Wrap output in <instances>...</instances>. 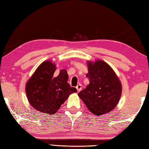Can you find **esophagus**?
<instances>
[{"instance_id":"1","label":"esophagus","mask_w":149,"mask_h":149,"mask_svg":"<svg viewBox=\"0 0 149 149\" xmlns=\"http://www.w3.org/2000/svg\"><path fill=\"white\" fill-rule=\"evenodd\" d=\"M76 89H77V91H78V92H79V91L82 90V85L80 84H78L76 86Z\"/></svg>"}]
</instances>
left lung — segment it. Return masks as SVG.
<instances>
[{
    "instance_id": "left-lung-1",
    "label": "left lung",
    "mask_w": 149,
    "mask_h": 149,
    "mask_svg": "<svg viewBox=\"0 0 149 149\" xmlns=\"http://www.w3.org/2000/svg\"><path fill=\"white\" fill-rule=\"evenodd\" d=\"M86 77L90 84L78 95L94 115L109 113L118 104L122 94V84L113 68L102 60L87 61Z\"/></svg>"
}]
</instances>
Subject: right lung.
<instances>
[{"instance_id": "right-lung-1", "label": "right lung", "mask_w": 149, "mask_h": 149, "mask_svg": "<svg viewBox=\"0 0 149 149\" xmlns=\"http://www.w3.org/2000/svg\"><path fill=\"white\" fill-rule=\"evenodd\" d=\"M56 66L50 60L41 63L26 85L28 101L33 108L43 113L53 115L70 94L77 92L68 83L66 70H60L54 77Z\"/></svg>"}]
</instances>
